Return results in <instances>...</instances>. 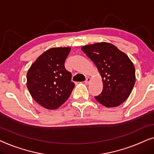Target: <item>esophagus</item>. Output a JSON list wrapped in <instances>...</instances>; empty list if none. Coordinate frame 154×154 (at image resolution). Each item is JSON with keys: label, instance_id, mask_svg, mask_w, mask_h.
I'll return each mask as SVG.
<instances>
[{"label": "esophagus", "instance_id": "1", "mask_svg": "<svg viewBox=\"0 0 154 154\" xmlns=\"http://www.w3.org/2000/svg\"><path fill=\"white\" fill-rule=\"evenodd\" d=\"M91 81V78H90L89 77H87V79H86V80L85 81V82L86 83V84H88L89 82Z\"/></svg>", "mask_w": 154, "mask_h": 154}]
</instances>
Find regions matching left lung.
Returning a JSON list of instances; mask_svg holds the SVG:
<instances>
[{
    "label": "left lung",
    "instance_id": "1",
    "mask_svg": "<svg viewBox=\"0 0 154 154\" xmlns=\"http://www.w3.org/2000/svg\"><path fill=\"white\" fill-rule=\"evenodd\" d=\"M82 50L94 63L103 79V91L95 99L108 108L120 106L130 95L135 83L132 61L125 53L108 43L88 45Z\"/></svg>",
    "mask_w": 154,
    "mask_h": 154
}]
</instances>
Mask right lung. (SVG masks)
<instances>
[{
	"instance_id": "obj_1",
	"label": "right lung",
	"mask_w": 154,
	"mask_h": 154,
	"mask_svg": "<svg viewBox=\"0 0 154 154\" xmlns=\"http://www.w3.org/2000/svg\"><path fill=\"white\" fill-rule=\"evenodd\" d=\"M70 48H52L36 59L26 74L32 97L43 107L54 110L65 103L75 87L72 74L65 67Z\"/></svg>"
}]
</instances>
